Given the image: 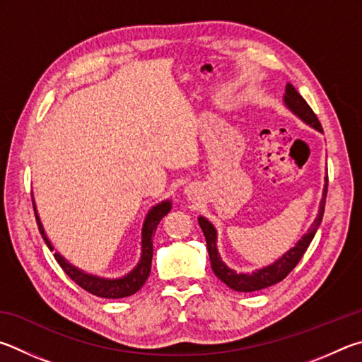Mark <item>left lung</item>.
I'll return each mask as SVG.
<instances>
[{"label": "left lung", "instance_id": "1", "mask_svg": "<svg viewBox=\"0 0 362 362\" xmlns=\"http://www.w3.org/2000/svg\"><path fill=\"white\" fill-rule=\"evenodd\" d=\"M284 101H286V105L300 119H303L307 124L315 127L316 130L322 132L320 120H318V117H316V114L313 112L312 107L308 106L307 101L302 98V95L297 92L291 84L286 86V95H284ZM327 181L329 180L326 177L325 195H322V200H321L318 218L315 219V223L312 227H310V230L302 237L300 242L297 243L293 250H289L281 259H278L274 265H270V267H265L259 272H255V274H251V275L235 274V272L230 270L229 267H226V264H223V261H221L218 250H216V230H214V227L208 223L205 218H199V224L202 227V230H204V235L206 240V248H208V255H210L211 269L214 272V275H216L221 281H224L227 286L235 289V291H240V293H252V291L269 288V286H272V284H276L281 280H284V278H286L291 272L294 270L296 265L299 264L302 256L305 255L307 248L310 246V243H312L315 233H316V230H318V227L321 224L322 214H325V206H326Z\"/></svg>", "mask_w": 362, "mask_h": 362}]
</instances>
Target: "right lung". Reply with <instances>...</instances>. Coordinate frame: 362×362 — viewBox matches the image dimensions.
Wrapping results in <instances>:
<instances>
[{
    "label": "right lung",
    "instance_id": "obj_1",
    "mask_svg": "<svg viewBox=\"0 0 362 362\" xmlns=\"http://www.w3.org/2000/svg\"><path fill=\"white\" fill-rule=\"evenodd\" d=\"M170 202H163V204L157 205L152 208L149 211L148 218L144 221V227H143V256L141 261L136 265V269L130 272L129 275L120 278V280H103V278H97L87 274H82L81 270H78L73 265H69L65 259H63L60 255L55 252V261L59 262L63 272L71 278V280L79 284L82 289H86L87 293H90L93 296L98 297H105V299H122V297H129L132 294H135L138 289H141L143 284L148 280V276L151 274V262H152V238H154V232L157 229L160 219L170 211ZM35 216H36V223H37V229H40L41 235L44 238V242L49 246V250H52V245L44 233L42 226L40 223V218H37L36 210H35Z\"/></svg>",
    "mask_w": 362,
    "mask_h": 362
}]
</instances>
